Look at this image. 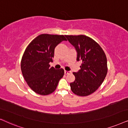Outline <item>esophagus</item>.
Wrapping results in <instances>:
<instances>
[{
	"mask_svg": "<svg viewBox=\"0 0 128 128\" xmlns=\"http://www.w3.org/2000/svg\"><path fill=\"white\" fill-rule=\"evenodd\" d=\"M64 73H65V74L67 75V74H71V71H64Z\"/></svg>",
	"mask_w": 128,
	"mask_h": 128,
	"instance_id": "esophagus-1",
	"label": "esophagus"
}]
</instances>
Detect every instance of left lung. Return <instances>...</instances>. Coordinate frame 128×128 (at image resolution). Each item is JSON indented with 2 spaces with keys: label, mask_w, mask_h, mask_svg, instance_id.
<instances>
[{
  "label": "left lung",
  "mask_w": 128,
  "mask_h": 128,
  "mask_svg": "<svg viewBox=\"0 0 128 128\" xmlns=\"http://www.w3.org/2000/svg\"><path fill=\"white\" fill-rule=\"evenodd\" d=\"M77 52L76 60L82 61L81 69L73 72L76 79L70 83L71 90L76 95L86 96L94 92L104 81L108 72L107 60L98 43L85 35H66Z\"/></svg>",
  "instance_id": "1"
}]
</instances>
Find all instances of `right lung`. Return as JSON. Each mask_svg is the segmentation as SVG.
<instances>
[{
	"label": "right lung",
	"instance_id": "1",
	"mask_svg": "<svg viewBox=\"0 0 128 128\" xmlns=\"http://www.w3.org/2000/svg\"><path fill=\"white\" fill-rule=\"evenodd\" d=\"M65 36L42 34L31 42L26 48L21 60V70L25 81L36 93L50 94L55 91L60 80L64 74L62 68L50 67L54 49Z\"/></svg>",
	"mask_w": 128,
	"mask_h": 128
}]
</instances>
